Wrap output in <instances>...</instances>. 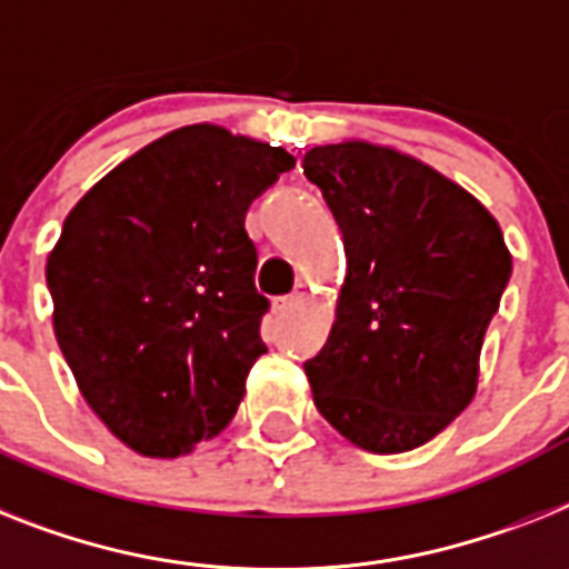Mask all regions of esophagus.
Masks as SVG:
<instances>
[{
    "mask_svg": "<svg viewBox=\"0 0 569 569\" xmlns=\"http://www.w3.org/2000/svg\"><path fill=\"white\" fill-rule=\"evenodd\" d=\"M307 295H309L307 286L298 283V286H295V292H292V295H286V298H277V300H274V312H277V315L292 312V309L298 307V303H303V300H307Z\"/></svg>",
    "mask_w": 569,
    "mask_h": 569,
    "instance_id": "obj_1",
    "label": "esophagus"
}]
</instances>
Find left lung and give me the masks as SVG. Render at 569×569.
I'll return each instance as SVG.
<instances>
[{
    "instance_id": "obj_1",
    "label": "left lung",
    "mask_w": 569,
    "mask_h": 569,
    "mask_svg": "<svg viewBox=\"0 0 569 569\" xmlns=\"http://www.w3.org/2000/svg\"><path fill=\"white\" fill-rule=\"evenodd\" d=\"M303 176L347 254L332 332L303 365L315 408L373 455L425 446L477 393L486 327L512 274L503 231L469 190L393 147H312Z\"/></svg>"
}]
</instances>
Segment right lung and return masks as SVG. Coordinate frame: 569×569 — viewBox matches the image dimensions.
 Returning <instances> with one entry per match:
<instances>
[{
    "label": "right lung",
    "mask_w": 569,
    "mask_h": 569,
    "mask_svg": "<svg viewBox=\"0 0 569 569\" xmlns=\"http://www.w3.org/2000/svg\"><path fill=\"white\" fill-rule=\"evenodd\" d=\"M295 159L193 123L80 199L46 262L54 336L86 405L144 457L217 437L266 352L246 211Z\"/></svg>",
    "instance_id": "1"
}]
</instances>
